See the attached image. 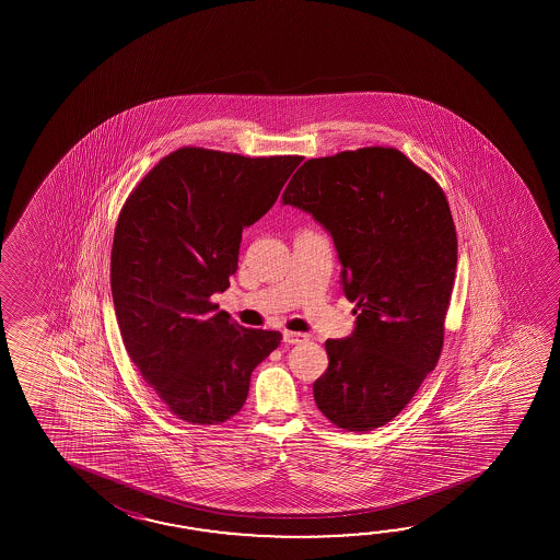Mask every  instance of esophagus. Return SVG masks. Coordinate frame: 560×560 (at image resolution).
I'll list each match as a JSON object with an SVG mask.
<instances>
[{"mask_svg": "<svg viewBox=\"0 0 560 560\" xmlns=\"http://www.w3.org/2000/svg\"><path fill=\"white\" fill-rule=\"evenodd\" d=\"M306 340H308V334L290 332V330H285L284 332L285 345H302V342H306Z\"/></svg>", "mask_w": 560, "mask_h": 560, "instance_id": "esophagus-1", "label": "esophagus"}]
</instances>
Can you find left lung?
I'll return each mask as SVG.
<instances>
[{"label":"left lung","mask_w":560,"mask_h":560,"mask_svg":"<svg viewBox=\"0 0 560 560\" xmlns=\"http://www.w3.org/2000/svg\"><path fill=\"white\" fill-rule=\"evenodd\" d=\"M282 203L332 236L357 326L326 340L314 400L338 429L400 415L434 370L456 272V230L441 186L394 148H360L298 167Z\"/></svg>","instance_id":"1"}]
</instances>
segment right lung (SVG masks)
I'll use <instances>...</instances> for the list:
<instances>
[{"label":"right lung","instance_id":"obj_1","mask_svg":"<svg viewBox=\"0 0 560 560\" xmlns=\"http://www.w3.org/2000/svg\"><path fill=\"white\" fill-rule=\"evenodd\" d=\"M300 162L179 148L119 212L109 280L121 340L143 381L186 422L234 417L252 370L282 340L240 326L212 296L238 270L242 230L275 206Z\"/></svg>","mask_w":560,"mask_h":560}]
</instances>
